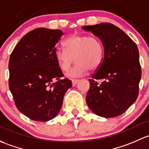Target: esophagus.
<instances>
[{"label": "esophagus", "mask_w": 149, "mask_h": 149, "mask_svg": "<svg viewBox=\"0 0 149 149\" xmlns=\"http://www.w3.org/2000/svg\"><path fill=\"white\" fill-rule=\"evenodd\" d=\"M78 79H72V85L73 86H75L77 85V83L78 82Z\"/></svg>", "instance_id": "34e87169"}]
</instances>
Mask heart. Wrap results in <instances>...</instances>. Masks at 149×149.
I'll return each instance as SVG.
<instances>
[{"label":"heart","instance_id":"obj_1","mask_svg":"<svg viewBox=\"0 0 149 149\" xmlns=\"http://www.w3.org/2000/svg\"><path fill=\"white\" fill-rule=\"evenodd\" d=\"M65 48H58L55 57L59 67L67 72L76 61L74 68L68 72L70 77L83 76L99 68L103 59V47L97 37L83 34H73L65 39Z\"/></svg>","mask_w":149,"mask_h":149}]
</instances>
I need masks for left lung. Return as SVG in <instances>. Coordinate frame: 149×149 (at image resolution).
Returning a JSON list of instances; mask_svg holds the SVG:
<instances>
[{
    "instance_id": "obj_1",
    "label": "left lung",
    "mask_w": 149,
    "mask_h": 149,
    "mask_svg": "<svg viewBox=\"0 0 149 149\" xmlns=\"http://www.w3.org/2000/svg\"><path fill=\"white\" fill-rule=\"evenodd\" d=\"M100 39L103 59L90 81L86 102L97 116L113 118L122 115L139 95L141 77L138 47L123 31L110 23L85 26ZM102 79V84L97 80Z\"/></svg>"
}]
</instances>
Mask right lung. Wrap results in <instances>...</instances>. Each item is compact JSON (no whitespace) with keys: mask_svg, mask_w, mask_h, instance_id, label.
I'll use <instances>...</instances> for the list:
<instances>
[{"mask_svg":"<svg viewBox=\"0 0 149 149\" xmlns=\"http://www.w3.org/2000/svg\"><path fill=\"white\" fill-rule=\"evenodd\" d=\"M63 32L36 29L16 44L9 59V89L15 105L31 120L54 118L72 82L64 77L55 57L56 44Z\"/></svg>","mask_w":149,"mask_h":149,"instance_id":"right-lung-1","label":"right lung"}]
</instances>
